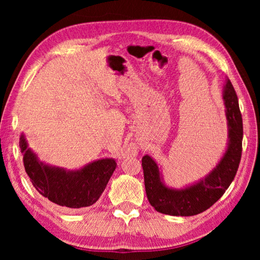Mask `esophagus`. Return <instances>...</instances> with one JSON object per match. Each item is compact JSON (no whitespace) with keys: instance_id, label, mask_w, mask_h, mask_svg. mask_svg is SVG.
Here are the masks:
<instances>
[{"instance_id":"1","label":"esophagus","mask_w":260,"mask_h":260,"mask_svg":"<svg viewBox=\"0 0 260 260\" xmlns=\"http://www.w3.org/2000/svg\"><path fill=\"white\" fill-rule=\"evenodd\" d=\"M132 152H133V150H132V149H126V150L124 151V155L125 156H127V155H129V153H132Z\"/></svg>"}]
</instances>
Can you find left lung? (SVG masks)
<instances>
[{
    "label": "left lung",
    "instance_id": "1",
    "mask_svg": "<svg viewBox=\"0 0 260 260\" xmlns=\"http://www.w3.org/2000/svg\"><path fill=\"white\" fill-rule=\"evenodd\" d=\"M223 100L228 121V147L219 164L204 180L181 190L170 189L161 182L155 160L148 155L142 158L148 201L158 212L181 217L204 212L225 193L234 180L242 156L243 122L239 100L231 80L226 82Z\"/></svg>",
    "mask_w": 260,
    "mask_h": 260
}]
</instances>
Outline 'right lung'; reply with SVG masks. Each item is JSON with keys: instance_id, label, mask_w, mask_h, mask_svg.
<instances>
[{"instance_id": "obj_1", "label": "right lung", "mask_w": 260, "mask_h": 260, "mask_svg": "<svg viewBox=\"0 0 260 260\" xmlns=\"http://www.w3.org/2000/svg\"><path fill=\"white\" fill-rule=\"evenodd\" d=\"M19 147L25 171L34 188L52 203L70 209L87 208L96 203L117 166L112 158H105L79 171L68 172L39 161L35 153L27 148L23 135Z\"/></svg>"}]
</instances>
